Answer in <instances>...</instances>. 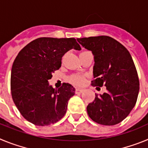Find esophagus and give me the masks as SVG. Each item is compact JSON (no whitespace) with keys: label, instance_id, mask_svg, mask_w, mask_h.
I'll return each mask as SVG.
<instances>
[{"label":"esophagus","instance_id":"esophagus-1","mask_svg":"<svg viewBox=\"0 0 148 148\" xmlns=\"http://www.w3.org/2000/svg\"><path fill=\"white\" fill-rule=\"evenodd\" d=\"M84 92V90H82V89H79V88H77L76 90H75V93L78 94V93H82V92Z\"/></svg>","mask_w":148,"mask_h":148}]
</instances>
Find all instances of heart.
<instances>
[{
  "mask_svg": "<svg viewBox=\"0 0 148 148\" xmlns=\"http://www.w3.org/2000/svg\"><path fill=\"white\" fill-rule=\"evenodd\" d=\"M70 81L76 85H82L84 82V78L80 75H73L70 77Z\"/></svg>",
  "mask_w": 148,
  "mask_h": 148,
  "instance_id": "1",
  "label": "heart"
}]
</instances>
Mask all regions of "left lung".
Wrapping results in <instances>:
<instances>
[{"mask_svg":"<svg viewBox=\"0 0 148 148\" xmlns=\"http://www.w3.org/2000/svg\"><path fill=\"white\" fill-rule=\"evenodd\" d=\"M94 56L92 86H105L107 92L95 93L87 105L90 118L103 125H115L129 115L135 106L139 81L129 51L119 41L105 35L77 38Z\"/></svg>","mask_w":148,"mask_h":148,"instance_id":"obj_1","label":"left lung"}]
</instances>
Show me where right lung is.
<instances>
[{"label":"right lung","mask_w":148,"mask_h":148,"mask_svg":"<svg viewBox=\"0 0 148 148\" xmlns=\"http://www.w3.org/2000/svg\"><path fill=\"white\" fill-rule=\"evenodd\" d=\"M72 49L80 50L73 38H39L19 52L11 73L13 101L23 118L38 126L57 122L64 116L68 101L75 94L70 84L54 89L49 84L63 56Z\"/></svg>","instance_id":"right-lung-1"}]
</instances>
